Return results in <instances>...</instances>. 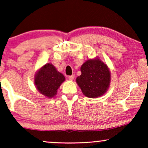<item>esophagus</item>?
Here are the masks:
<instances>
[{
  "instance_id": "obj_1",
  "label": "esophagus",
  "mask_w": 148,
  "mask_h": 148,
  "mask_svg": "<svg viewBox=\"0 0 148 148\" xmlns=\"http://www.w3.org/2000/svg\"><path fill=\"white\" fill-rule=\"evenodd\" d=\"M68 79H69L70 80H73L74 79V75H71V76H68Z\"/></svg>"
}]
</instances>
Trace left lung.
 Instances as JSON below:
<instances>
[{
	"label": "left lung",
	"instance_id": "1",
	"mask_svg": "<svg viewBox=\"0 0 148 148\" xmlns=\"http://www.w3.org/2000/svg\"><path fill=\"white\" fill-rule=\"evenodd\" d=\"M80 76L76 82L86 97H101L109 88L111 74L107 66L99 59L87 60L81 66Z\"/></svg>",
	"mask_w": 148,
	"mask_h": 148
}]
</instances>
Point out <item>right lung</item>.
Instances as JSON below:
<instances>
[{
    "instance_id": "obj_1",
    "label": "right lung",
    "mask_w": 148,
    "mask_h": 148,
    "mask_svg": "<svg viewBox=\"0 0 148 148\" xmlns=\"http://www.w3.org/2000/svg\"><path fill=\"white\" fill-rule=\"evenodd\" d=\"M65 80V77L51 64L40 68L35 76V84L37 90L45 97H53L58 89Z\"/></svg>"
}]
</instances>
